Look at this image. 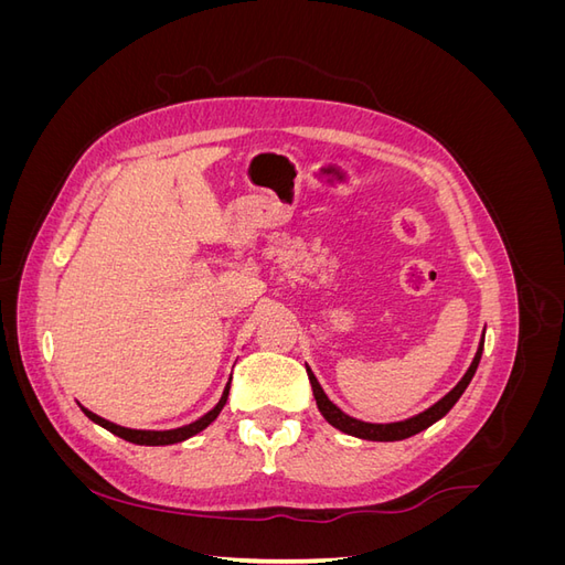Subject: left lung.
Segmentation results:
<instances>
[{
    "mask_svg": "<svg viewBox=\"0 0 565 565\" xmlns=\"http://www.w3.org/2000/svg\"><path fill=\"white\" fill-rule=\"evenodd\" d=\"M481 353H483V339H481V344H478V351L473 355V361H471L467 374L459 380V384L448 393V396H443L436 405H431L429 409H424V413L409 417V419H403V422H393V424H370V422L353 419L347 413H341V409L328 396H324V391L318 384L311 367H306V372H309V382H311L320 415L328 419L334 426V429L344 431L349 436H355V438H365V440H403V438L415 436L424 429H429L434 422H438L440 417H446L450 413V407L459 401V396L465 393V388L469 386L471 377L476 374L478 361H481Z\"/></svg>",
    "mask_w": 565,
    "mask_h": 565,
    "instance_id": "1",
    "label": "left lung"
}]
</instances>
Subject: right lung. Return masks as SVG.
I'll return each instance as SVG.
<instances>
[{
  "instance_id": "right-lung-1",
  "label": "right lung",
  "mask_w": 565,
  "mask_h": 565,
  "mask_svg": "<svg viewBox=\"0 0 565 565\" xmlns=\"http://www.w3.org/2000/svg\"><path fill=\"white\" fill-rule=\"evenodd\" d=\"M228 391H231V382L226 384L224 388V396H221V401L216 403V407H212L207 415H202L200 419H195L193 424H185V426H179V429H169V431H141V429H127V426H117L104 417H98L94 413H89L87 407H82V413L87 415L92 422H96L98 426H104V429H108L110 434L125 438L129 443H136V446H172V443H181L185 438H191L195 434H200L202 429H207V426L218 417L221 409H224L226 401H228Z\"/></svg>"
}]
</instances>
